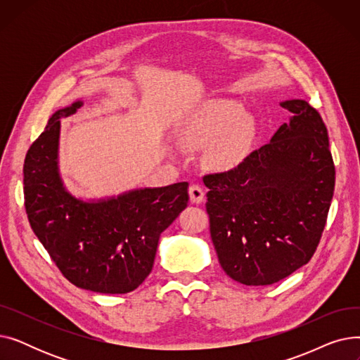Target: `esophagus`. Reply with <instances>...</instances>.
Returning a JSON list of instances; mask_svg holds the SVG:
<instances>
[{
  "mask_svg": "<svg viewBox=\"0 0 360 360\" xmlns=\"http://www.w3.org/2000/svg\"><path fill=\"white\" fill-rule=\"evenodd\" d=\"M190 200L194 204H200L204 200V191L200 185H191L190 186Z\"/></svg>",
  "mask_w": 360,
  "mask_h": 360,
  "instance_id": "1",
  "label": "esophagus"
}]
</instances>
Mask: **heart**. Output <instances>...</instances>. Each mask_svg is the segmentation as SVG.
I'll use <instances>...</instances> for the list:
<instances>
[{
	"mask_svg": "<svg viewBox=\"0 0 360 360\" xmlns=\"http://www.w3.org/2000/svg\"><path fill=\"white\" fill-rule=\"evenodd\" d=\"M242 113L243 108L233 101H213L182 132V140L188 147L202 148L220 139L209 153V162L216 169H229L239 162L252 136V122Z\"/></svg>",
	"mask_w": 360,
	"mask_h": 360,
	"instance_id": "obj_1",
	"label": "heart"
}]
</instances>
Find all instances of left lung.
Wrapping results in <instances>:
<instances>
[{
  "label": "left lung",
  "instance_id": "1",
  "mask_svg": "<svg viewBox=\"0 0 360 360\" xmlns=\"http://www.w3.org/2000/svg\"><path fill=\"white\" fill-rule=\"evenodd\" d=\"M270 143L236 167L204 176L210 235L224 273L245 286H267L312 258L326 228L335 169L327 127L302 99Z\"/></svg>",
  "mask_w": 360,
  "mask_h": 360
}]
</instances>
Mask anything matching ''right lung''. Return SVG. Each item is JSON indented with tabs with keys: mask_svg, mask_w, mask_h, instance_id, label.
Masks as SVG:
<instances>
[{
	"mask_svg": "<svg viewBox=\"0 0 360 360\" xmlns=\"http://www.w3.org/2000/svg\"><path fill=\"white\" fill-rule=\"evenodd\" d=\"M82 106L77 101L56 110L30 146L23 166L26 213L34 235L74 286L128 293L153 269L162 232L190 200L188 182L91 201L74 197L60 175V129L61 118Z\"/></svg>",
	"mask_w": 360,
	"mask_h": 360,
	"instance_id": "1",
	"label": "right lung"
}]
</instances>
